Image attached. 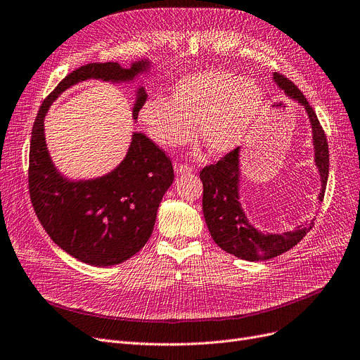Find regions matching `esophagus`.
Here are the masks:
<instances>
[{"instance_id": "34e87169", "label": "esophagus", "mask_w": 360, "mask_h": 360, "mask_svg": "<svg viewBox=\"0 0 360 360\" xmlns=\"http://www.w3.org/2000/svg\"><path fill=\"white\" fill-rule=\"evenodd\" d=\"M175 173L176 175H191V173H194V169L188 165L175 163Z\"/></svg>"}]
</instances>
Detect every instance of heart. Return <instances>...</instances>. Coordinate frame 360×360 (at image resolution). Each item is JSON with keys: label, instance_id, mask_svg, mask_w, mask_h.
Masks as SVG:
<instances>
[{"label": "heart", "instance_id": "b5f03b06", "mask_svg": "<svg viewBox=\"0 0 360 360\" xmlns=\"http://www.w3.org/2000/svg\"><path fill=\"white\" fill-rule=\"evenodd\" d=\"M262 91L252 79L230 71L209 70L185 77L175 84L172 98L146 99L139 118L148 136L167 150L198 136L214 155H224L240 145L262 106Z\"/></svg>", "mask_w": 360, "mask_h": 360}]
</instances>
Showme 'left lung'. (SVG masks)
Masks as SVG:
<instances>
[{
	"instance_id": "8db88e82",
	"label": "left lung",
	"mask_w": 360,
	"mask_h": 360,
	"mask_svg": "<svg viewBox=\"0 0 360 360\" xmlns=\"http://www.w3.org/2000/svg\"><path fill=\"white\" fill-rule=\"evenodd\" d=\"M273 79L286 96L302 105L309 115L313 133L314 163L322 184L317 198L322 202L329 175V150L325 131L302 91L282 74L274 72ZM200 179L203 182V215L209 233L222 250L237 258L265 261L282 255L283 252L300 243L302 237L313 229L314 219L305 225H298L294 231L271 234L257 230L248 221L238 193L242 179L240 148L224 155L215 165L206 166L200 172Z\"/></svg>"
}]
</instances>
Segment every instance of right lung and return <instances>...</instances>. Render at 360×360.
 I'll use <instances>...</instances> for the list:
<instances>
[{"label": "right lung", "instance_id": "right-lung-1", "mask_svg": "<svg viewBox=\"0 0 360 360\" xmlns=\"http://www.w3.org/2000/svg\"><path fill=\"white\" fill-rule=\"evenodd\" d=\"M148 70L146 59L130 68L117 62L79 66L44 99L32 127L28 182L37 218L60 249L93 267L124 262L148 242L157 209L175 176L172 162L150 138L135 131L124 160L114 170L95 179H68L51 162L44 117L60 93L79 82L129 83ZM145 101L146 91L139 87L133 120Z\"/></svg>", "mask_w": 360, "mask_h": 360}]
</instances>
